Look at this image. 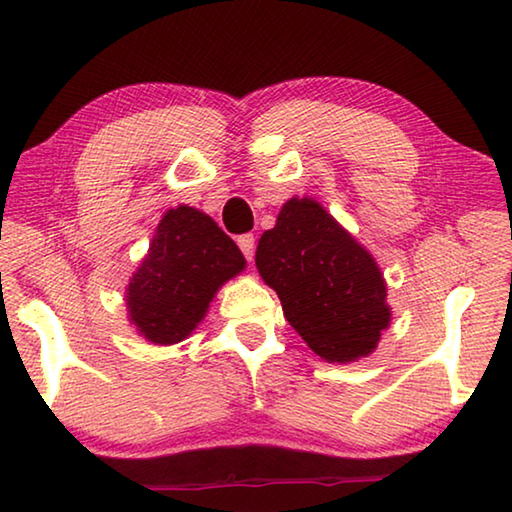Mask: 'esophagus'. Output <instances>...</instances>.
I'll return each mask as SVG.
<instances>
[{
    "mask_svg": "<svg viewBox=\"0 0 512 512\" xmlns=\"http://www.w3.org/2000/svg\"><path fill=\"white\" fill-rule=\"evenodd\" d=\"M237 246L248 262H253V255H255V237L253 235H241L237 239Z\"/></svg>",
    "mask_w": 512,
    "mask_h": 512,
    "instance_id": "esophagus-1",
    "label": "esophagus"
}]
</instances>
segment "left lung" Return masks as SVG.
<instances>
[{
	"label": "left lung",
	"mask_w": 512,
	"mask_h": 512,
	"mask_svg": "<svg viewBox=\"0 0 512 512\" xmlns=\"http://www.w3.org/2000/svg\"><path fill=\"white\" fill-rule=\"evenodd\" d=\"M255 264L284 318L318 357L354 361L391 320L375 259L311 198H291L257 244Z\"/></svg>",
	"instance_id": "left-lung-1"
}]
</instances>
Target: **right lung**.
Returning a JSON list of instances; mask_svg holds the SVG:
<instances>
[{"instance_id": "add662e5", "label": "right lung", "mask_w": 512, "mask_h": 512, "mask_svg": "<svg viewBox=\"0 0 512 512\" xmlns=\"http://www.w3.org/2000/svg\"><path fill=\"white\" fill-rule=\"evenodd\" d=\"M244 264L235 241L210 216L187 205L169 210L128 284L131 320L151 343L183 341L203 320L216 289Z\"/></svg>"}]
</instances>
